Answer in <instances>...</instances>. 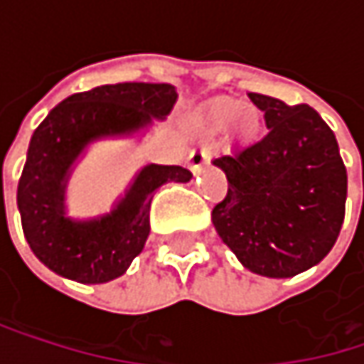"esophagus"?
Instances as JSON below:
<instances>
[{
    "instance_id": "esophagus-1",
    "label": "esophagus",
    "mask_w": 364,
    "mask_h": 364,
    "mask_svg": "<svg viewBox=\"0 0 364 364\" xmlns=\"http://www.w3.org/2000/svg\"><path fill=\"white\" fill-rule=\"evenodd\" d=\"M210 162V151L208 149H193L187 158V166L191 173H200L206 164Z\"/></svg>"
}]
</instances>
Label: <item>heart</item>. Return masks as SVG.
<instances>
[{
  "label": "heart",
  "mask_w": 364,
  "mask_h": 364,
  "mask_svg": "<svg viewBox=\"0 0 364 364\" xmlns=\"http://www.w3.org/2000/svg\"><path fill=\"white\" fill-rule=\"evenodd\" d=\"M232 124L230 132L236 141H249L261 130V113L253 107H245L236 99H215L200 111V126L208 132H221Z\"/></svg>",
  "instance_id": "1"
}]
</instances>
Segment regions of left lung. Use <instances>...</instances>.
<instances>
[{
    "instance_id": "8db88e82",
    "label": "left lung",
    "mask_w": 364,
    "mask_h": 364,
    "mask_svg": "<svg viewBox=\"0 0 364 364\" xmlns=\"http://www.w3.org/2000/svg\"><path fill=\"white\" fill-rule=\"evenodd\" d=\"M249 99L265 113L269 132L236 156L213 160L230 183L213 225L247 269L291 278L333 249L348 175L333 130L312 107L257 92Z\"/></svg>"
}]
</instances>
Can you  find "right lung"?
Segmentation results:
<instances>
[{"label": "right lung", "mask_w": 364, "mask_h": 364, "mask_svg": "<svg viewBox=\"0 0 364 364\" xmlns=\"http://www.w3.org/2000/svg\"><path fill=\"white\" fill-rule=\"evenodd\" d=\"M177 99L173 84H107L67 97L37 126L16 202L25 238L48 269L82 284H103L119 278L143 251L154 191L189 181L187 168L143 166L109 213L88 219L69 217L67 185L90 145L141 139L156 119L171 115Z\"/></svg>", "instance_id": "1"}]
</instances>
